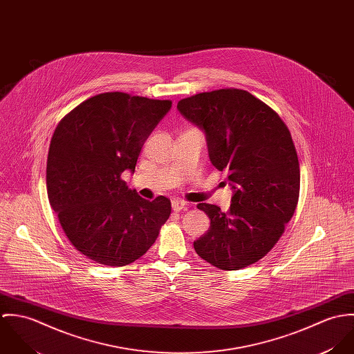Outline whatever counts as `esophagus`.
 Here are the masks:
<instances>
[{"mask_svg": "<svg viewBox=\"0 0 354 354\" xmlns=\"http://www.w3.org/2000/svg\"><path fill=\"white\" fill-rule=\"evenodd\" d=\"M171 207H173V209H174L176 212H180V211L188 208V203L177 199V201H173V202H171Z\"/></svg>", "mask_w": 354, "mask_h": 354, "instance_id": "34e87169", "label": "esophagus"}]
</instances>
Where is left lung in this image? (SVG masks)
Instances as JSON below:
<instances>
[{
  "instance_id": "8db88e82",
  "label": "left lung",
  "mask_w": 354,
  "mask_h": 354,
  "mask_svg": "<svg viewBox=\"0 0 354 354\" xmlns=\"http://www.w3.org/2000/svg\"><path fill=\"white\" fill-rule=\"evenodd\" d=\"M180 113L204 129L208 153L234 189L230 208L201 203L209 230L194 243L203 260L241 270L278 243L300 195V165L286 124L248 91L222 88L181 100Z\"/></svg>"
}]
</instances>
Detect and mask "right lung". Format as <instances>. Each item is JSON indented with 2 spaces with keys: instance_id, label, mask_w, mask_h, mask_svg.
I'll return each mask as SVG.
<instances>
[{
  "instance_id": "obj_1",
  "label": "right lung",
  "mask_w": 354,
  "mask_h": 354,
  "mask_svg": "<svg viewBox=\"0 0 354 354\" xmlns=\"http://www.w3.org/2000/svg\"><path fill=\"white\" fill-rule=\"evenodd\" d=\"M171 101L103 93L82 102L57 125L48 155L51 208L71 244L95 263L121 267L150 250L171 212L128 189L142 147Z\"/></svg>"
}]
</instances>
